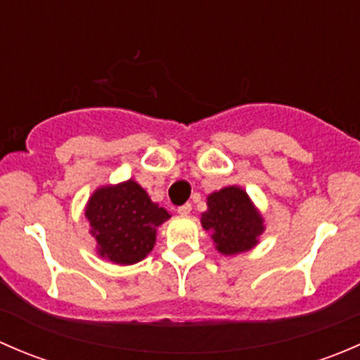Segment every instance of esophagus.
<instances>
[{
	"label": "esophagus",
	"instance_id": "1",
	"mask_svg": "<svg viewBox=\"0 0 360 360\" xmlns=\"http://www.w3.org/2000/svg\"><path fill=\"white\" fill-rule=\"evenodd\" d=\"M177 212L183 214V216L190 214L191 212V203L186 202V203H183V205H179V207H177Z\"/></svg>",
	"mask_w": 360,
	"mask_h": 360
}]
</instances>
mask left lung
<instances>
[{
    "label": "left lung",
    "instance_id": "1",
    "mask_svg": "<svg viewBox=\"0 0 360 360\" xmlns=\"http://www.w3.org/2000/svg\"><path fill=\"white\" fill-rule=\"evenodd\" d=\"M209 210L202 214V226L212 231L219 252H244L257 244L263 233V219L242 188L228 186L207 198Z\"/></svg>",
    "mask_w": 360,
    "mask_h": 360
}]
</instances>
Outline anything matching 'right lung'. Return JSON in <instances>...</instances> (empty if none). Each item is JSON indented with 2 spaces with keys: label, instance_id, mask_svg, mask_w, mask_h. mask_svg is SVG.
Masks as SVG:
<instances>
[{
  "label": "right lung",
  "instance_id": "add662e5",
  "mask_svg": "<svg viewBox=\"0 0 360 360\" xmlns=\"http://www.w3.org/2000/svg\"><path fill=\"white\" fill-rule=\"evenodd\" d=\"M85 216L101 256L112 263L134 264L151 252L157 228L170 214L130 179L99 188L86 203Z\"/></svg>",
  "mask_w": 360,
  "mask_h": 360
}]
</instances>
